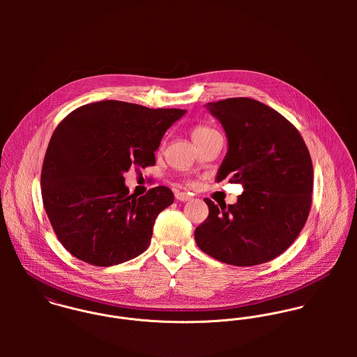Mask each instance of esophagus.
Masks as SVG:
<instances>
[{
    "label": "esophagus",
    "instance_id": "esophagus-1",
    "mask_svg": "<svg viewBox=\"0 0 357 357\" xmlns=\"http://www.w3.org/2000/svg\"><path fill=\"white\" fill-rule=\"evenodd\" d=\"M176 199L180 202H188L191 199V197L185 192H176Z\"/></svg>",
    "mask_w": 357,
    "mask_h": 357
}]
</instances>
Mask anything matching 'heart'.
Masks as SVG:
<instances>
[{"label":"heart","mask_w":357,"mask_h":357,"mask_svg":"<svg viewBox=\"0 0 357 357\" xmlns=\"http://www.w3.org/2000/svg\"><path fill=\"white\" fill-rule=\"evenodd\" d=\"M213 133H215V130H213L211 128L199 125V126H195V128L192 129L191 137H192V142H194V143H198V142L204 140L207 136H210V135H213Z\"/></svg>","instance_id":"heart-1"}]
</instances>
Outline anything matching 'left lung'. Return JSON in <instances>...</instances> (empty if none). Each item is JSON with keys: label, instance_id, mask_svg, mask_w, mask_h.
I'll return each instance as SVG.
<instances>
[{"label": "left lung", "instance_id": "1", "mask_svg": "<svg viewBox=\"0 0 357 357\" xmlns=\"http://www.w3.org/2000/svg\"><path fill=\"white\" fill-rule=\"evenodd\" d=\"M222 125L228 150L215 181L243 185L238 202L208 206L195 229L199 249L215 259L252 266L268 262L297 239L312 204L313 166L305 142L273 108L249 98L204 105Z\"/></svg>", "mask_w": 357, "mask_h": 357}]
</instances>
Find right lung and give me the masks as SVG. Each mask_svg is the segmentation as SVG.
Wrapping results in <instances>:
<instances>
[{
	"instance_id": "right-lung-1",
	"label": "right lung",
	"mask_w": 357,
	"mask_h": 357,
	"mask_svg": "<svg viewBox=\"0 0 357 357\" xmlns=\"http://www.w3.org/2000/svg\"><path fill=\"white\" fill-rule=\"evenodd\" d=\"M187 111L104 100L78 107L54 129L41 172V194L67 252L96 266L144 253L158 214L173 204L163 185L129 195L123 173L155 165L166 130Z\"/></svg>"
}]
</instances>
